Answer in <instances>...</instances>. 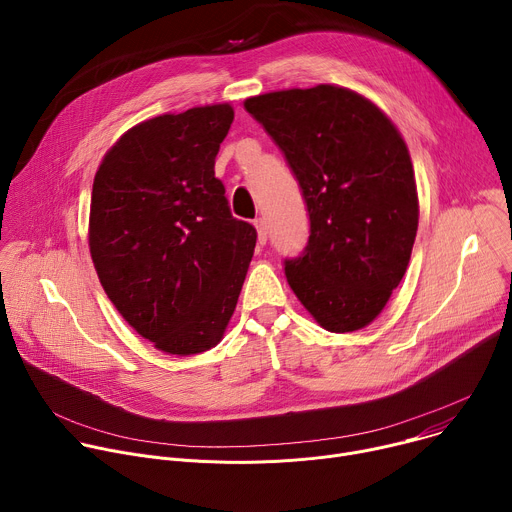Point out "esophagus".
<instances>
[{
  "instance_id": "esophagus-1",
  "label": "esophagus",
  "mask_w": 512,
  "mask_h": 512,
  "mask_svg": "<svg viewBox=\"0 0 512 512\" xmlns=\"http://www.w3.org/2000/svg\"><path fill=\"white\" fill-rule=\"evenodd\" d=\"M255 229H257V241H259V245H265V243H267V223H265V218H257V221H255Z\"/></svg>"
}]
</instances>
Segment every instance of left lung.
Instances as JSON below:
<instances>
[{"mask_svg": "<svg viewBox=\"0 0 512 512\" xmlns=\"http://www.w3.org/2000/svg\"><path fill=\"white\" fill-rule=\"evenodd\" d=\"M245 109L300 182L310 237L285 277L330 332L369 326L409 265L419 202L407 145L369 99L334 85L257 95Z\"/></svg>", "mask_w": 512, "mask_h": 512, "instance_id": "left-lung-1", "label": "left lung"}]
</instances>
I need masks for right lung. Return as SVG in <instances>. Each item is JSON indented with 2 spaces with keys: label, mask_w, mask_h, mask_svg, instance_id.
Here are the masks:
<instances>
[{
  "label": "right lung",
  "mask_w": 512,
  "mask_h": 512,
  "mask_svg": "<svg viewBox=\"0 0 512 512\" xmlns=\"http://www.w3.org/2000/svg\"><path fill=\"white\" fill-rule=\"evenodd\" d=\"M229 103L166 113L125 131L93 182L89 249L105 294L158 350L188 356L221 342L257 231L231 214L214 158Z\"/></svg>",
  "instance_id": "obj_1"
}]
</instances>
